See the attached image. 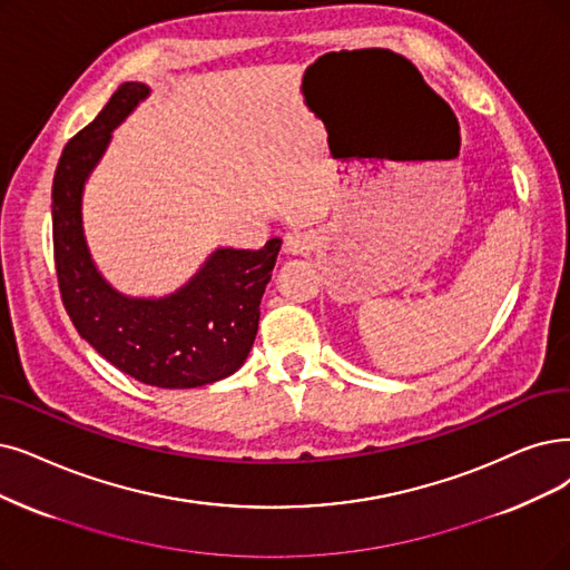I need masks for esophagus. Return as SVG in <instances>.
Wrapping results in <instances>:
<instances>
[{
	"mask_svg": "<svg viewBox=\"0 0 570 570\" xmlns=\"http://www.w3.org/2000/svg\"><path fill=\"white\" fill-rule=\"evenodd\" d=\"M313 249V236L308 232H292L285 236V253L308 255Z\"/></svg>",
	"mask_w": 570,
	"mask_h": 570,
	"instance_id": "34e87169",
	"label": "esophagus"
}]
</instances>
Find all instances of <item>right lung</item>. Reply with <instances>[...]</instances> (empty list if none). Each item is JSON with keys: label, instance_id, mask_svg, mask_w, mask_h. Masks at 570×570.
Returning a JSON list of instances; mask_svg holds the SVG:
<instances>
[{"label": "right lung", "instance_id": "1", "mask_svg": "<svg viewBox=\"0 0 570 570\" xmlns=\"http://www.w3.org/2000/svg\"><path fill=\"white\" fill-rule=\"evenodd\" d=\"M147 94L145 83H121L62 149L51 194L58 287L77 332L114 367L156 389H198L232 376L253 348L262 294L283 240L217 249L189 285L166 299H130L102 281L81 229L83 181L111 130Z\"/></svg>", "mask_w": 570, "mask_h": 570}]
</instances>
